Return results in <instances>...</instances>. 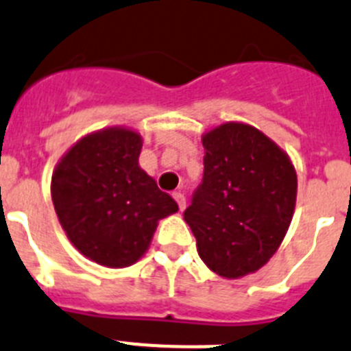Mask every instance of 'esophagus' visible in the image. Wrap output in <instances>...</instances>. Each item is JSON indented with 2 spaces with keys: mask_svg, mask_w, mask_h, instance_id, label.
<instances>
[{
  "mask_svg": "<svg viewBox=\"0 0 351 351\" xmlns=\"http://www.w3.org/2000/svg\"><path fill=\"white\" fill-rule=\"evenodd\" d=\"M173 197L175 201L178 203V208L180 210H185V205H187V201H185V196L182 193H173Z\"/></svg>",
  "mask_w": 351,
  "mask_h": 351,
  "instance_id": "1",
  "label": "esophagus"
}]
</instances>
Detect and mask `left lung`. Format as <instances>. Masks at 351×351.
<instances>
[{
	"mask_svg": "<svg viewBox=\"0 0 351 351\" xmlns=\"http://www.w3.org/2000/svg\"><path fill=\"white\" fill-rule=\"evenodd\" d=\"M205 171L184 219L199 258L226 279L263 267L293 217L297 173L258 129L224 123L203 136Z\"/></svg>",
	"mask_w": 351,
	"mask_h": 351,
	"instance_id": "left-lung-1",
	"label": "left lung"
}]
</instances>
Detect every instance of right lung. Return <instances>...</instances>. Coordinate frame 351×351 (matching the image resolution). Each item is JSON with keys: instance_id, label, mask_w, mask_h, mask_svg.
<instances>
[{"instance_id": "add662e5", "label": "right lung", "mask_w": 351, "mask_h": 351, "mask_svg": "<svg viewBox=\"0 0 351 351\" xmlns=\"http://www.w3.org/2000/svg\"><path fill=\"white\" fill-rule=\"evenodd\" d=\"M141 136L100 130L75 143L53 173L54 210L81 254L104 267L136 263L152 242L158 219L178 210L138 164Z\"/></svg>"}]
</instances>
